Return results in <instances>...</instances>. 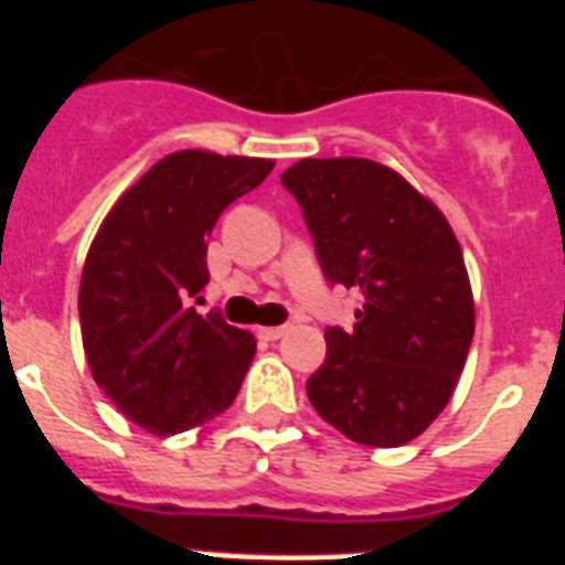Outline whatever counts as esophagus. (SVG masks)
Instances as JSON below:
<instances>
[{"label":"esophagus","instance_id":"esophagus-1","mask_svg":"<svg viewBox=\"0 0 565 565\" xmlns=\"http://www.w3.org/2000/svg\"><path fill=\"white\" fill-rule=\"evenodd\" d=\"M288 331V326H271V328H259V339H268V342H274V339H279L282 333Z\"/></svg>","mask_w":565,"mask_h":565}]
</instances>
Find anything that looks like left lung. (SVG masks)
<instances>
[{
	"label": "left lung",
	"instance_id": "1",
	"mask_svg": "<svg viewBox=\"0 0 565 565\" xmlns=\"http://www.w3.org/2000/svg\"><path fill=\"white\" fill-rule=\"evenodd\" d=\"M328 286L356 288L353 331H326L313 411L351 441L402 447L456 391L476 308L450 223L402 174L364 158H306L282 172Z\"/></svg>",
	"mask_w": 565,
	"mask_h": 565
}]
</instances>
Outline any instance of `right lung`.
<instances>
[{
  "label": "right lung",
  "mask_w": 565,
  "mask_h": 565,
  "mask_svg": "<svg viewBox=\"0 0 565 565\" xmlns=\"http://www.w3.org/2000/svg\"><path fill=\"white\" fill-rule=\"evenodd\" d=\"M274 161L183 149L154 163L104 217L78 291L82 339L104 396L154 436L221 416L257 342L192 308L209 282V234Z\"/></svg>",
  "instance_id": "obj_1"
}]
</instances>
